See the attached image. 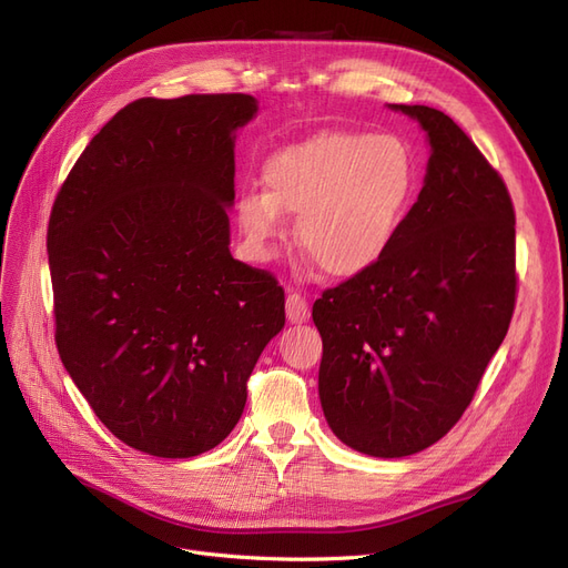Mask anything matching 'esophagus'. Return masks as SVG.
Masks as SVG:
<instances>
[{
    "label": "esophagus",
    "instance_id": "esophagus-1",
    "mask_svg": "<svg viewBox=\"0 0 568 568\" xmlns=\"http://www.w3.org/2000/svg\"><path fill=\"white\" fill-rule=\"evenodd\" d=\"M286 317L291 324H303L311 317V305H307V298L298 294V291H291L286 296Z\"/></svg>",
    "mask_w": 568,
    "mask_h": 568
}]
</instances>
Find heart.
<instances>
[{"instance_id": "b5f03b06", "label": "heart", "mask_w": 568, "mask_h": 568, "mask_svg": "<svg viewBox=\"0 0 568 568\" xmlns=\"http://www.w3.org/2000/svg\"><path fill=\"white\" fill-rule=\"evenodd\" d=\"M263 189L236 199V222L253 261H267L301 215L296 239L336 280L372 270L393 246L415 189L409 149L393 134L322 130L272 151Z\"/></svg>"}]
</instances>
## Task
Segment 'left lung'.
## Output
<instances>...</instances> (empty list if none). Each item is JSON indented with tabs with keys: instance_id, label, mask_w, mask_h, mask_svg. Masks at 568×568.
Masks as SVG:
<instances>
[{
	"instance_id": "left-lung-1",
	"label": "left lung",
	"mask_w": 568,
	"mask_h": 568,
	"mask_svg": "<svg viewBox=\"0 0 568 568\" xmlns=\"http://www.w3.org/2000/svg\"><path fill=\"white\" fill-rule=\"evenodd\" d=\"M428 134L424 186L388 253L322 291L320 400L372 457L415 455L474 400L517 303V220L500 173L450 115L393 106Z\"/></svg>"
}]
</instances>
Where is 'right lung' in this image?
<instances>
[{"mask_svg":"<svg viewBox=\"0 0 568 568\" xmlns=\"http://www.w3.org/2000/svg\"><path fill=\"white\" fill-rule=\"evenodd\" d=\"M251 94L136 99L92 136L51 205L57 348L109 432L184 459L230 436L284 326V288L234 261V130Z\"/></svg>","mask_w":568,"mask_h":568,"instance_id":"add662e5","label":"right lung"}]
</instances>
